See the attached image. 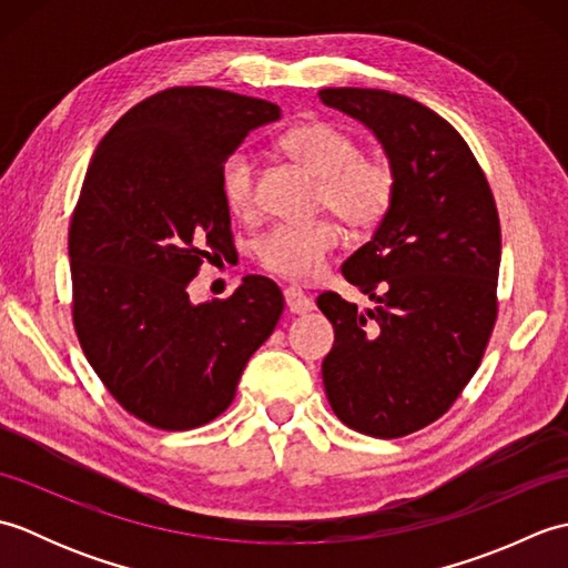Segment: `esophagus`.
Here are the masks:
<instances>
[{"mask_svg": "<svg viewBox=\"0 0 568 568\" xmlns=\"http://www.w3.org/2000/svg\"><path fill=\"white\" fill-rule=\"evenodd\" d=\"M285 305L293 312V315H307V312L315 310V303H312V300L295 285L285 287Z\"/></svg>", "mask_w": 568, "mask_h": 568, "instance_id": "obj_1", "label": "esophagus"}]
</instances>
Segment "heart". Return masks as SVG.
<instances>
[{
  "label": "heart",
  "instance_id": "obj_1",
  "mask_svg": "<svg viewBox=\"0 0 568 568\" xmlns=\"http://www.w3.org/2000/svg\"><path fill=\"white\" fill-rule=\"evenodd\" d=\"M283 151L322 180L320 207L334 212L356 232L378 226L395 197L393 168L378 159H361V143L344 129L312 122L287 131ZM222 197L241 220L256 212V161L234 151L222 165ZM342 229L334 222L281 224L265 234L256 256L265 271L287 281H312L332 253L342 246Z\"/></svg>",
  "mask_w": 568,
  "mask_h": 568
}]
</instances>
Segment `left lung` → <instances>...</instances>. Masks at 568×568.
Wrapping results in <instances>:
<instances>
[{
    "label": "left lung",
    "mask_w": 568,
    "mask_h": 568,
    "mask_svg": "<svg viewBox=\"0 0 568 568\" xmlns=\"http://www.w3.org/2000/svg\"><path fill=\"white\" fill-rule=\"evenodd\" d=\"M320 100L371 129L395 173L388 214L342 265L376 307L317 297L334 324L324 390L346 427L405 437L439 419L484 358L498 317L496 200L468 143L429 106L366 88Z\"/></svg>",
    "instance_id": "1"
}]
</instances>
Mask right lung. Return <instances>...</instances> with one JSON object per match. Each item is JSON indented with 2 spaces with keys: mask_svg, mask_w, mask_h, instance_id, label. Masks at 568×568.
<instances>
[{
  "mask_svg": "<svg viewBox=\"0 0 568 568\" xmlns=\"http://www.w3.org/2000/svg\"><path fill=\"white\" fill-rule=\"evenodd\" d=\"M281 106L214 88L139 102L94 151L72 212V322L84 356L126 413L151 427H202L232 405L253 352L283 315V293L246 275L195 305L202 261L234 251L222 165Z\"/></svg>",
  "mask_w": 568,
  "mask_h": 568,
  "instance_id": "add662e5",
  "label": "right lung"
}]
</instances>
